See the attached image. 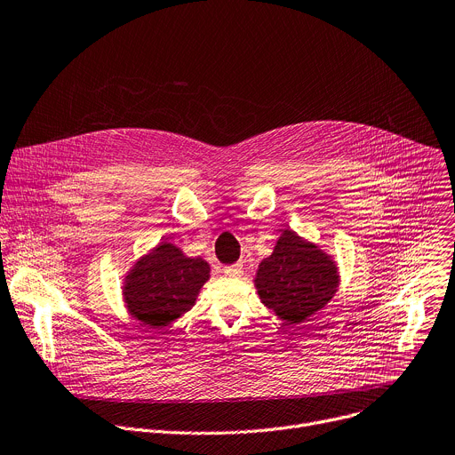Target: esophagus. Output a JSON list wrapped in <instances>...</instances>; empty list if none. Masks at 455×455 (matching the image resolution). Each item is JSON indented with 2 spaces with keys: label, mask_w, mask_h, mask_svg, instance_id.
I'll use <instances>...</instances> for the list:
<instances>
[{
  "label": "esophagus",
  "mask_w": 455,
  "mask_h": 455,
  "mask_svg": "<svg viewBox=\"0 0 455 455\" xmlns=\"http://www.w3.org/2000/svg\"><path fill=\"white\" fill-rule=\"evenodd\" d=\"M223 272L227 276H241V272H243V263L241 261H237V263H234V265H227L225 268H223Z\"/></svg>",
  "instance_id": "1"
}]
</instances>
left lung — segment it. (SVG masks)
I'll return each mask as SVG.
<instances>
[{"mask_svg":"<svg viewBox=\"0 0 455 455\" xmlns=\"http://www.w3.org/2000/svg\"><path fill=\"white\" fill-rule=\"evenodd\" d=\"M337 267L309 241L285 230L259 263L256 287L263 304L289 323H299L335 296Z\"/></svg>","mask_w":455,"mask_h":455,"instance_id":"8db88e82","label":"left lung"}]
</instances>
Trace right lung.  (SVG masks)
Returning <instances> with one entry per match:
<instances>
[{
    "label": "right lung",
    "mask_w": 455,
    "mask_h": 455,
    "mask_svg": "<svg viewBox=\"0 0 455 455\" xmlns=\"http://www.w3.org/2000/svg\"><path fill=\"white\" fill-rule=\"evenodd\" d=\"M208 272L204 259L187 258L172 243H161L126 278L128 309L144 325L164 327L192 309Z\"/></svg>",
    "instance_id": "right-lung-1"
}]
</instances>
